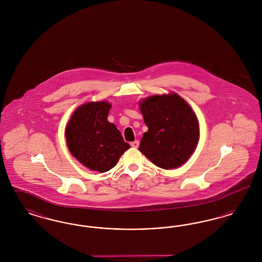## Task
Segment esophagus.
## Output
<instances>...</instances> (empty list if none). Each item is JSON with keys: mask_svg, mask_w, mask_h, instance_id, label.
Masks as SVG:
<instances>
[{"mask_svg": "<svg viewBox=\"0 0 262 262\" xmlns=\"http://www.w3.org/2000/svg\"><path fill=\"white\" fill-rule=\"evenodd\" d=\"M130 146L134 148H137L139 146V141L138 140H135L133 142H130Z\"/></svg>", "mask_w": 262, "mask_h": 262, "instance_id": "1", "label": "esophagus"}]
</instances>
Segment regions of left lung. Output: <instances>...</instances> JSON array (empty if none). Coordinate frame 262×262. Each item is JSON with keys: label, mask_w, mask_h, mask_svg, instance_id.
<instances>
[{"label": "left lung", "mask_w": 262, "mask_h": 262, "mask_svg": "<svg viewBox=\"0 0 262 262\" xmlns=\"http://www.w3.org/2000/svg\"><path fill=\"white\" fill-rule=\"evenodd\" d=\"M148 130L138 149L157 167L170 170L187 162L200 140L199 120L180 95H153L139 103Z\"/></svg>", "instance_id": "8db88e82"}]
</instances>
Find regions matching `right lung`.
Here are the masks:
<instances>
[{"label":"right lung","mask_w":262,"mask_h":262,"mask_svg":"<svg viewBox=\"0 0 262 262\" xmlns=\"http://www.w3.org/2000/svg\"><path fill=\"white\" fill-rule=\"evenodd\" d=\"M111 105L107 101L89 102L76 108L66 128L70 152L92 171L111 170L130 146L117 126L107 120Z\"/></svg>","instance_id":"obj_1"}]
</instances>
